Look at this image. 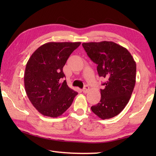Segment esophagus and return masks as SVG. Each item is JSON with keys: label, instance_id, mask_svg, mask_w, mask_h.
<instances>
[{"label": "esophagus", "instance_id": "esophagus-1", "mask_svg": "<svg viewBox=\"0 0 156 156\" xmlns=\"http://www.w3.org/2000/svg\"><path fill=\"white\" fill-rule=\"evenodd\" d=\"M89 90V87L88 85H85V87H84V88L82 89V91H83L84 93H87V92Z\"/></svg>", "mask_w": 156, "mask_h": 156}]
</instances>
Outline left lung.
I'll return each instance as SVG.
<instances>
[{"label": "left lung", "mask_w": 156, "mask_h": 156, "mask_svg": "<svg viewBox=\"0 0 156 156\" xmlns=\"http://www.w3.org/2000/svg\"><path fill=\"white\" fill-rule=\"evenodd\" d=\"M88 57L97 64L99 76L105 78L101 98L91 110L102 119L123 110L131 98L136 79V63L127 49L112 41L83 43Z\"/></svg>", "instance_id": "obj_1"}]
</instances>
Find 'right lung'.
<instances>
[{
	"instance_id": "obj_1",
	"label": "right lung",
	"mask_w": 156,
	"mask_h": 156,
	"mask_svg": "<svg viewBox=\"0 0 156 156\" xmlns=\"http://www.w3.org/2000/svg\"><path fill=\"white\" fill-rule=\"evenodd\" d=\"M80 42H49L34 52L24 74L26 93L34 107L44 116L58 117L70 107L78 92L68 87L63 68Z\"/></svg>"
}]
</instances>
